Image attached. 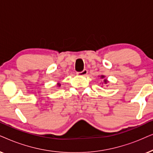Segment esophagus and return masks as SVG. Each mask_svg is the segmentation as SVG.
I'll list each match as a JSON object with an SVG mask.
<instances>
[{
    "instance_id": "1",
    "label": "esophagus",
    "mask_w": 153,
    "mask_h": 153,
    "mask_svg": "<svg viewBox=\"0 0 153 153\" xmlns=\"http://www.w3.org/2000/svg\"><path fill=\"white\" fill-rule=\"evenodd\" d=\"M87 73H88V71L87 70V69H84L82 72H78L77 73V74L78 75H80V76H86L87 75Z\"/></svg>"
}]
</instances>
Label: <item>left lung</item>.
<instances>
[{
  "label": "left lung",
  "instance_id": "obj_1",
  "mask_svg": "<svg viewBox=\"0 0 153 153\" xmlns=\"http://www.w3.org/2000/svg\"><path fill=\"white\" fill-rule=\"evenodd\" d=\"M100 78L101 79H103V83H102V85L103 84H105V85H106L108 82V80H107V79H105V75H101L100 76Z\"/></svg>",
  "mask_w": 153,
  "mask_h": 153
}]
</instances>
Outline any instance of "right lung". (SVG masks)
I'll list each match as a JSON object with an SVG mask.
<instances>
[{"mask_svg":"<svg viewBox=\"0 0 153 153\" xmlns=\"http://www.w3.org/2000/svg\"><path fill=\"white\" fill-rule=\"evenodd\" d=\"M56 86H57V87H60V86H61V83L58 82L57 84H56Z\"/></svg>","mask_w":153,"mask_h":153,"instance_id":"right-lung-1","label":"right lung"}]
</instances>
